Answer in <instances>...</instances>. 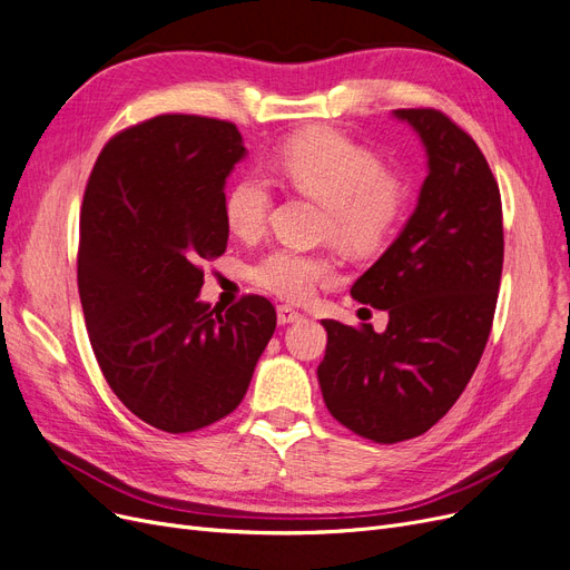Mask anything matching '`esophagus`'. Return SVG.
Wrapping results in <instances>:
<instances>
[{
    "label": "esophagus",
    "mask_w": 570,
    "mask_h": 570,
    "mask_svg": "<svg viewBox=\"0 0 570 570\" xmlns=\"http://www.w3.org/2000/svg\"><path fill=\"white\" fill-rule=\"evenodd\" d=\"M302 318H304V316H302L299 312H295V308H292V306H287V304L278 306V323H281V325H289V323L302 321Z\"/></svg>",
    "instance_id": "esophagus-1"
}]
</instances>
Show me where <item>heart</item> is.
<instances>
[{"mask_svg":"<svg viewBox=\"0 0 570 570\" xmlns=\"http://www.w3.org/2000/svg\"><path fill=\"white\" fill-rule=\"evenodd\" d=\"M278 174L327 209V235L344 249L368 254L387 243L406 209V189L385 174L373 154L342 132L314 128L283 145ZM271 209L264 178H239L226 197V223L237 237L262 233ZM335 264L323 254L278 247L252 266V281L273 295L304 302L316 285L333 278Z\"/></svg>","mask_w":570,"mask_h":570,"instance_id":"1","label":"heart"}]
</instances>
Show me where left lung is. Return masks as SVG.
I'll return each mask as SVG.
<instances>
[{
    "label": "left lung",
    "instance_id": "1",
    "mask_svg": "<svg viewBox=\"0 0 570 570\" xmlns=\"http://www.w3.org/2000/svg\"><path fill=\"white\" fill-rule=\"evenodd\" d=\"M428 159L416 209L352 297L383 308V333L321 321L323 402L352 433L402 442L454 406L485 352L504 262L502 197L482 151L435 109H396Z\"/></svg>",
    "mask_w": 570,
    "mask_h": 570
}]
</instances>
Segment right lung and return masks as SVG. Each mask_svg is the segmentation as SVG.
Masks as SVG:
<instances>
[{
    "label": "right lung",
    "instance_id": "right-lung-1",
    "mask_svg": "<svg viewBox=\"0 0 570 570\" xmlns=\"http://www.w3.org/2000/svg\"><path fill=\"white\" fill-rule=\"evenodd\" d=\"M245 157L228 120L157 116L107 142L85 189L78 289L97 364L137 419L174 435L237 409L275 331L266 297L228 312L199 299Z\"/></svg>",
    "mask_w": 570,
    "mask_h": 570
}]
</instances>
